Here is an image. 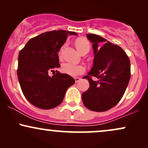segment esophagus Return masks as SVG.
<instances>
[{"label": "esophagus", "instance_id": "1", "mask_svg": "<svg viewBox=\"0 0 148 148\" xmlns=\"http://www.w3.org/2000/svg\"><path fill=\"white\" fill-rule=\"evenodd\" d=\"M74 80H75V82L77 83V82H79L80 80H81V79H80L79 77H75L74 78Z\"/></svg>", "mask_w": 148, "mask_h": 148}]
</instances>
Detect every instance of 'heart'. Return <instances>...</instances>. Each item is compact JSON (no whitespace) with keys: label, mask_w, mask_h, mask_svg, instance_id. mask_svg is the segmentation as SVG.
<instances>
[{"label":"heart","mask_w":148,"mask_h":148,"mask_svg":"<svg viewBox=\"0 0 148 148\" xmlns=\"http://www.w3.org/2000/svg\"><path fill=\"white\" fill-rule=\"evenodd\" d=\"M65 47L66 44H64L60 51V56H61L62 50ZM76 47L78 51L81 53H83L84 52L89 51L90 46V42L86 39L80 38L76 41ZM61 71L64 74H68V75L76 76L84 73L86 71V67L84 65H77V64L70 63V62H66V63L62 64V67H61Z\"/></svg>","instance_id":"heart-1"}]
</instances>
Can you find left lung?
I'll return each instance as SVG.
<instances>
[{"instance_id": "1", "label": "left lung", "mask_w": 148, "mask_h": 148, "mask_svg": "<svg viewBox=\"0 0 148 148\" xmlns=\"http://www.w3.org/2000/svg\"><path fill=\"white\" fill-rule=\"evenodd\" d=\"M86 35L92 43L95 58L91 70L83 77L88 80L90 87L82 94V101L89 110L106 111L114 107L125 94L131 76L130 61L119 46L95 34ZM91 76L98 81H93Z\"/></svg>"}]
</instances>
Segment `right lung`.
<instances>
[{"instance_id": "obj_1", "label": "right lung", "mask_w": 148, "mask_h": 148, "mask_svg": "<svg viewBox=\"0 0 148 148\" xmlns=\"http://www.w3.org/2000/svg\"><path fill=\"white\" fill-rule=\"evenodd\" d=\"M72 31L46 32L31 38L20 51L17 76L27 100L37 108L51 109L60 105L68 88L75 83L72 76L58 71L60 67L58 52Z\"/></svg>"}]
</instances>
